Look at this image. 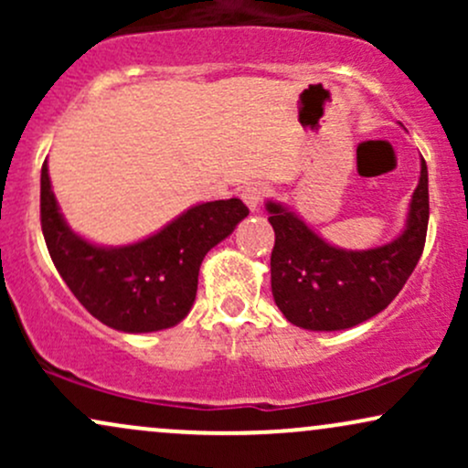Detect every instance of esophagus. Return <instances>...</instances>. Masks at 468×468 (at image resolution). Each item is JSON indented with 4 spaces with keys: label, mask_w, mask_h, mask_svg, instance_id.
Listing matches in <instances>:
<instances>
[{
    "label": "esophagus",
    "mask_w": 468,
    "mask_h": 468,
    "mask_svg": "<svg viewBox=\"0 0 468 468\" xmlns=\"http://www.w3.org/2000/svg\"><path fill=\"white\" fill-rule=\"evenodd\" d=\"M266 193H268V189L261 185V182H249L246 186H241L239 197L244 200V204L250 208V211H257V208H260V204L264 202Z\"/></svg>",
    "instance_id": "34e87169"
}]
</instances>
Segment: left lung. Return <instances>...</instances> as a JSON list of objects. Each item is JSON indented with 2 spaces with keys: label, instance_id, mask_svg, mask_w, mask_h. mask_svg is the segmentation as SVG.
<instances>
[{
  "label": "left lung",
  "instance_id": "left-lung-1",
  "mask_svg": "<svg viewBox=\"0 0 468 468\" xmlns=\"http://www.w3.org/2000/svg\"><path fill=\"white\" fill-rule=\"evenodd\" d=\"M266 211L275 229L271 286L277 308L303 330H347L388 308L420 260L429 224L427 163L420 160L405 229L376 249H336L279 202H266Z\"/></svg>",
  "mask_w": 468,
  "mask_h": 468
}]
</instances>
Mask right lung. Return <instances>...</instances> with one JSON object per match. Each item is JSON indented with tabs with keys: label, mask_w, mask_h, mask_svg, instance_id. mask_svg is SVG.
Masks as SVG:
<instances>
[{
	"label": "right lung",
	"mask_w": 468,
	"mask_h": 468,
	"mask_svg": "<svg viewBox=\"0 0 468 468\" xmlns=\"http://www.w3.org/2000/svg\"><path fill=\"white\" fill-rule=\"evenodd\" d=\"M246 216L238 197L204 202L136 244L99 246L68 227L48 163L41 166V230L58 275L90 314L130 335L166 330L189 314L204 255Z\"/></svg>",
	"instance_id": "obj_1"
}]
</instances>
